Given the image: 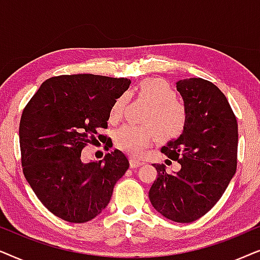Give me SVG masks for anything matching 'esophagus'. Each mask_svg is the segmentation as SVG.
Listing matches in <instances>:
<instances>
[{
	"mask_svg": "<svg viewBox=\"0 0 260 260\" xmlns=\"http://www.w3.org/2000/svg\"><path fill=\"white\" fill-rule=\"evenodd\" d=\"M129 164H131V168H139V166L143 165L144 162L141 160H138V159H136V158H131Z\"/></svg>",
	"mask_w": 260,
	"mask_h": 260,
	"instance_id": "34e87169",
	"label": "esophagus"
}]
</instances>
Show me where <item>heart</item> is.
I'll use <instances>...</instances> for the list:
<instances>
[{"label":"heart","instance_id":"1","mask_svg":"<svg viewBox=\"0 0 260 260\" xmlns=\"http://www.w3.org/2000/svg\"><path fill=\"white\" fill-rule=\"evenodd\" d=\"M136 95L148 103L141 117V122L145 124L120 127L115 133L117 147L137 155L155 138L166 143L183 136L188 126V114L168 82L160 78L144 79L137 85ZM124 103L126 96H117L110 108V119H119Z\"/></svg>","mask_w":260,"mask_h":260}]
</instances>
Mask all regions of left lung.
<instances>
[{
  "instance_id": "obj_1",
  "label": "left lung",
  "mask_w": 260,
  "mask_h": 260,
  "mask_svg": "<svg viewBox=\"0 0 260 260\" xmlns=\"http://www.w3.org/2000/svg\"><path fill=\"white\" fill-rule=\"evenodd\" d=\"M188 114V126L161 152L181 164L168 174L153 164L158 178L148 197L159 214L175 222H192L221 199L237 170L238 123L226 96L212 82L184 78L176 83Z\"/></svg>"
}]
</instances>
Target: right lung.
<instances>
[{"instance_id": "obj_1", "label": "right lung", "mask_w": 260, "mask_h": 260, "mask_svg": "<svg viewBox=\"0 0 260 260\" xmlns=\"http://www.w3.org/2000/svg\"><path fill=\"white\" fill-rule=\"evenodd\" d=\"M129 84L127 78L91 74L57 76L40 85L23 110V174L40 202L61 220L83 223L101 214L129 168L120 150L100 161L81 159L89 138L107 128L113 102Z\"/></svg>"}]
</instances>
